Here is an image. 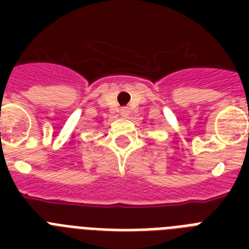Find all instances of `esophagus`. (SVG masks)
<instances>
[{"label": "esophagus", "instance_id": "1", "mask_svg": "<svg viewBox=\"0 0 249 249\" xmlns=\"http://www.w3.org/2000/svg\"><path fill=\"white\" fill-rule=\"evenodd\" d=\"M126 113H128V111H126V108L121 109V115H124V116H126Z\"/></svg>", "mask_w": 249, "mask_h": 249}]
</instances>
